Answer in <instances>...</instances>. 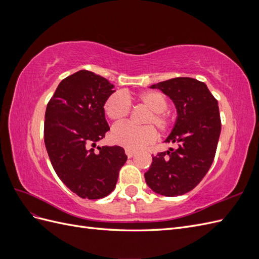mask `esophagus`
Returning <instances> with one entry per match:
<instances>
[{
  "mask_svg": "<svg viewBox=\"0 0 259 259\" xmlns=\"http://www.w3.org/2000/svg\"><path fill=\"white\" fill-rule=\"evenodd\" d=\"M125 153H126V155L128 156V158H132L133 155L136 154V151L135 150H131V149H126V150H125Z\"/></svg>",
  "mask_w": 259,
  "mask_h": 259,
  "instance_id": "34e87169",
  "label": "esophagus"
}]
</instances>
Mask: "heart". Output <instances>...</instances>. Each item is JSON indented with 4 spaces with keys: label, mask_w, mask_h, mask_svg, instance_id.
I'll use <instances>...</instances> for the list:
<instances>
[{
    "label": "heart",
    "mask_w": 259,
    "mask_h": 259,
    "mask_svg": "<svg viewBox=\"0 0 259 259\" xmlns=\"http://www.w3.org/2000/svg\"><path fill=\"white\" fill-rule=\"evenodd\" d=\"M137 100L150 110L144 123L146 126H134L130 123L117 124L111 131V139L116 145L131 150L143 148L152 143L156 137L155 130L150 125H155L160 132H167L171 126L170 116L165 112L167 100L161 93L150 91L140 94ZM106 114L110 120L120 122L131 112V101L125 94L121 92L113 93L109 96L105 104Z\"/></svg>",
    "instance_id": "obj_1"
}]
</instances>
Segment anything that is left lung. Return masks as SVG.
<instances>
[{
	"label": "left lung",
	"instance_id": "left-lung-1",
	"mask_svg": "<svg viewBox=\"0 0 259 259\" xmlns=\"http://www.w3.org/2000/svg\"><path fill=\"white\" fill-rule=\"evenodd\" d=\"M150 89L173 100L177 117L165 143H177L178 148L153 156L145 179L155 193L177 197L191 191L214 161L222 130L218 103L205 83L192 77H175Z\"/></svg>",
	"mask_w": 259,
	"mask_h": 259
}]
</instances>
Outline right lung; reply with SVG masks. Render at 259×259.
Instances as JSON below:
<instances>
[{
	"mask_svg": "<svg viewBox=\"0 0 259 259\" xmlns=\"http://www.w3.org/2000/svg\"><path fill=\"white\" fill-rule=\"evenodd\" d=\"M114 85L88 70L62 80L45 111L44 143L52 165L70 190L83 199L107 197L127 156L120 146L97 147L110 130L105 104Z\"/></svg>",
	"mask_w": 259,
	"mask_h": 259,
	"instance_id": "obj_1",
	"label": "right lung"
}]
</instances>
